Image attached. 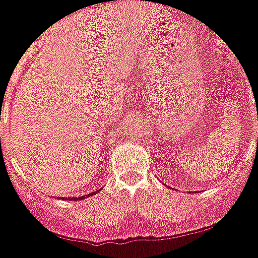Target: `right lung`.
I'll list each match as a JSON object with an SVG mask.
<instances>
[{"label":"right lung","instance_id":"add662e5","mask_svg":"<svg viewBox=\"0 0 258 258\" xmlns=\"http://www.w3.org/2000/svg\"><path fill=\"white\" fill-rule=\"evenodd\" d=\"M96 192H98V190H96ZM96 192H92V194H90V195H85V196H80V198H72V199H73V200H81V199H85V198H88V196H92V195H95ZM58 199H59V198H58ZM62 199L66 200V199H64V198H62ZM68 199H70V198H68Z\"/></svg>","mask_w":258,"mask_h":258}]
</instances>
